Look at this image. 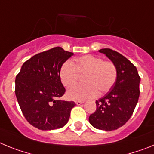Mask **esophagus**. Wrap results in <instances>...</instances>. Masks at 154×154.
<instances>
[{"mask_svg": "<svg viewBox=\"0 0 154 154\" xmlns=\"http://www.w3.org/2000/svg\"><path fill=\"white\" fill-rule=\"evenodd\" d=\"M76 105H78V106H79V105L82 104V103H84V101H76L75 102Z\"/></svg>", "mask_w": 154, "mask_h": 154, "instance_id": "1", "label": "esophagus"}]
</instances>
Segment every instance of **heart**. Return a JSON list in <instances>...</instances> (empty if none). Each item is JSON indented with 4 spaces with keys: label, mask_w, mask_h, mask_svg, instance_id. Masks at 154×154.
Wrapping results in <instances>:
<instances>
[{
    "label": "heart",
    "mask_w": 154,
    "mask_h": 154,
    "mask_svg": "<svg viewBox=\"0 0 154 154\" xmlns=\"http://www.w3.org/2000/svg\"><path fill=\"white\" fill-rule=\"evenodd\" d=\"M80 75H85V84L72 87L67 92L69 99L83 101L85 99L108 92L115 85L117 79V68L110 61H103L102 58L86 55L76 58L75 64L66 61L62 65L59 76L64 86L70 88L77 82Z\"/></svg>",
    "instance_id": "heart-1"
}]
</instances>
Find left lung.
<instances>
[{"instance_id": "obj_1", "label": "left lung", "mask_w": 154, "mask_h": 154, "mask_svg": "<svg viewBox=\"0 0 154 154\" xmlns=\"http://www.w3.org/2000/svg\"><path fill=\"white\" fill-rule=\"evenodd\" d=\"M117 68L115 85L103 97L96 100V110L89 117L98 130L111 131L123 126L131 117L140 96V77L136 66L126 57L110 48H102Z\"/></svg>"}]
</instances>
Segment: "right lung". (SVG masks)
<instances>
[{
    "label": "right lung",
    "instance_id": "right-lung-1",
    "mask_svg": "<svg viewBox=\"0 0 154 154\" xmlns=\"http://www.w3.org/2000/svg\"><path fill=\"white\" fill-rule=\"evenodd\" d=\"M72 52L61 47L38 53L21 66L15 79V95L28 123L38 130H51L65 126L75 106L62 101L65 92L59 76L62 64Z\"/></svg>",
    "mask_w": 154,
    "mask_h": 154
}]
</instances>
